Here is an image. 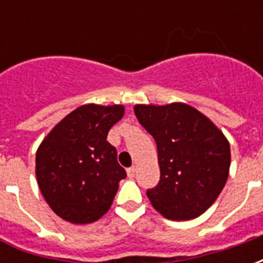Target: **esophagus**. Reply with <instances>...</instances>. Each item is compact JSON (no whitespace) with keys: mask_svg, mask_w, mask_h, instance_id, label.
Returning a JSON list of instances; mask_svg holds the SVG:
<instances>
[{"mask_svg":"<svg viewBox=\"0 0 263 263\" xmlns=\"http://www.w3.org/2000/svg\"><path fill=\"white\" fill-rule=\"evenodd\" d=\"M126 173H128V177H135V175H137V169H135V166L128 167V169H126Z\"/></svg>","mask_w":263,"mask_h":263,"instance_id":"1","label":"esophagus"}]
</instances>
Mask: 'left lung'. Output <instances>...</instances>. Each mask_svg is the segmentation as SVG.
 I'll return each mask as SVG.
<instances>
[{
	"label": "left lung",
	"mask_w": 263,
	"mask_h": 263,
	"mask_svg": "<svg viewBox=\"0 0 263 263\" xmlns=\"http://www.w3.org/2000/svg\"><path fill=\"white\" fill-rule=\"evenodd\" d=\"M139 124L154 137L160 180L146 196L167 220L197 218L226 186L231 151L213 121L184 103L137 104Z\"/></svg>",
	"instance_id": "1"
}]
</instances>
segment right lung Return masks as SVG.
<instances>
[{"label":"right lung","instance_id":"1","mask_svg":"<svg viewBox=\"0 0 263 263\" xmlns=\"http://www.w3.org/2000/svg\"><path fill=\"white\" fill-rule=\"evenodd\" d=\"M124 105L84 104L67 114L36 151V180L49 207L71 224L100 220L126 177L107 141Z\"/></svg>","mask_w":263,"mask_h":263}]
</instances>
